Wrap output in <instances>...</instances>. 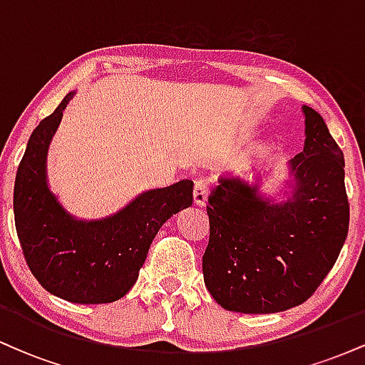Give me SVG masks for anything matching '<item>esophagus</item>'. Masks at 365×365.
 <instances>
[{"label": "esophagus", "instance_id": "esophagus-1", "mask_svg": "<svg viewBox=\"0 0 365 365\" xmlns=\"http://www.w3.org/2000/svg\"><path fill=\"white\" fill-rule=\"evenodd\" d=\"M207 200V183L206 180H197L194 185V202L195 206H206Z\"/></svg>", "mask_w": 365, "mask_h": 365}]
</instances>
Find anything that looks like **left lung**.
<instances>
[{
	"label": "left lung",
	"instance_id": "1",
	"mask_svg": "<svg viewBox=\"0 0 365 365\" xmlns=\"http://www.w3.org/2000/svg\"><path fill=\"white\" fill-rule=\"evenodd\" d=\"M304 150L287 161L279 190L220 178L209 195L202 273L226 311L273 314L300 305L336 262L349 233L345 159L316 110L302 106Z\"/></svg>",
	"mask_w": 365,
	"mask_h": 365
}]
</instances>
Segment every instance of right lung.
Listing matches in <instances>:
<instances>
[{"instance_id":"1","label":"right lung","mask_w":365,"mask_h":365,"mask_svg":"<svg viewBox=\"0 0 365 365\" xmlns=\"http://www.w3.org/2000/svg\"><path fill=\"white\" fill-rule=\"evenodd\" d=\"M75 92L63 98L27 142L14 188L16 235L32 274L49 293L73 304H108L127 295L137 282L159 228L192 206L194 182L149 188L99 220L66 211L49 188L48 149Z\"/></svg>"}]
</instances>
